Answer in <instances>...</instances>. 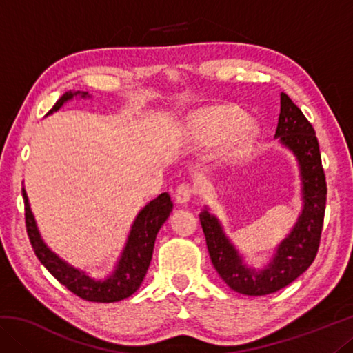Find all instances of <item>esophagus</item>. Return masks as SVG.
I'll use <instances>...</instances> for the list:
<instances>
[{
  "mask_svg": "<svg viewBox=\"0 0 353 353\" xmlns=\"http://www.w3.org/2000/svg\"><path fill=\"white\" fill-rule=\"evenodd\" d=\"M196 193L194 187L191 183H181L176 188V202L177 204H187L190 199L193 198V194Z\"/></svg>",
  "mask_w": 353,
  "mask_h": 353,
  "instance_id": "1",
  "label": "esophagus"
}]
</instances>
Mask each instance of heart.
Returning <instances> with one entry per match:
<instances>
[{
	"label": "heart",
	"instance_id": "1",
	"mask_svg": "<svg viewBox=\"0 0 353 353\" xmlns=\"http://www.w3.org/2000/svg\"><path fill=\"white\" fill-rule=\"evenodd\" d=\"M244 123H246V117L238 110L225 109L212 112L201 119V139L205 145H216L240 130L241 132L232 143V151L241 152L250 137V129L246 126L243 128Z\"/></svg>",
	"mask_w": 353,
	"mask_h": 353
}]
</instances>
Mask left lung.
<instances>
[{
  "instance_id": "obj_1",
  "label": "left lung",
  "mask_w": 353,
  "mask_h": 353,
  "mask_svg": "<svg viewBox=\"0 0 353 353\" xmlns=\"http://www.w3.org/2000/svg\"><path fill=\"white\" fill-rule=\"evenodd\" d=\"M274 137L297 160L302 210L290 234L274 249L272 259L266 266L255 270L248 265L207 205L199 214L214 270L227 286L246 296L271 294L305 272L318 254L324 223L327 183L319 143L313 126L286 93H280V115Z\"/></svg>"
}]
</instances>
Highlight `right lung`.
Wrapping results in <instances>:
<instances>
[{"label":"right lung","mask_w":353,"mask_h":353,"mask_svg":"<svg viewBox=\"0 0 353 353\" xmlns=\"http://www.w3.org/2000/svg\"><path fill=\"white\" fill-rule=\"evenodd\" d=\"M76 97L85 99L90 98V94L87 92H67L48 112V115L57 112L65 103ZM21 194L25 199L28 236L37 259L63 286H67L71 292L88 302H118L132 296L140 288L152 259L155 236L172 212V202L168 193L159 194L157 198L148 202L130 225L126 244H124L121 255L113 266V271L104 279H97L88 276L83 270L70 265L68 261H65L48 248V244L40 235L37 223H35L25 187L21 188Z\"/></svg>","instance_id":"obj_1"}]
</instances>
